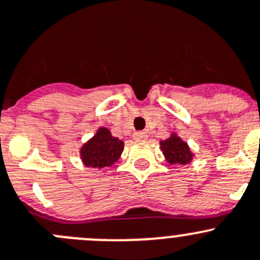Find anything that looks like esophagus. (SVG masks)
<instances>
[{
	"mask_svg": "<svg viewBox=\"0 0 260 260\" xmlns=\"http://www.w3.org/2000/svg\"><path fill=\"white\" fill-rule=\"evenodd\" d=\"M134 139L135 140H146L147 139V133H144V132L134 133Z\"/></svg>",
	"mask_w": 260,
	"mask_h": 260,
	"instance_id": "34e87169",
	"label": "esophagus"
}]
</instances>
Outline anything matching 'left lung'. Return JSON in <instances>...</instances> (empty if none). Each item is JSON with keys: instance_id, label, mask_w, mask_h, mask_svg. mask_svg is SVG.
<instances>
[{"instance_id": "left-lung-1", "label": "left lung", "mask_w": 260, "mask_h": 260, "mask_svg": "<svg viewBox=\"0 0 260 260\" xmlns=\"http://www.w3.org/2000/svg\"><path fill=\"white\" fill-rule=\"evenodd\" d=\"M159 146H161L166 161L170 162L171 165H174V164L185 165V164H189L192 161L193 153L190 152L187 143L183 142L177 134H171L170 138L161 140Z\"/></svg>"}]
</instances>
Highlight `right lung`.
Masks as SVG:
<instances>
[{"label": "right lung", "instance_id": "add662e5", "mask_svg": "<svg viewBox=\"0 0 260 260\" xmlns=\"http://www.w3.org/2000/svg\"><path fill=\"white\" fill-rule=\"evenodd\" d=\"M123 151V142L111 135L106 127H101L96 134L81 148V158L87 168H108L113 165Z\"/></svg>", "mask_w": 260, "mask_h": 260}]
</instances>
